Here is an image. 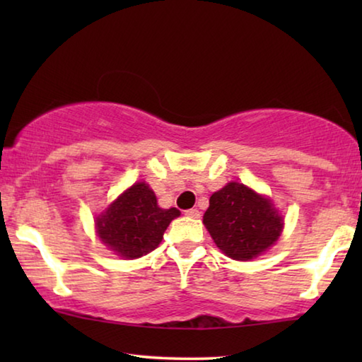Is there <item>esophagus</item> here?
I'll list each match as a JSON object with an SVG mask.
<instances>
[{"label": "esophagus", "mask_w": 362, "mask_h": 362, "mask_svg": "<svg viewBox=\"0 0 362 362\" xmlns=\"http://www.w3.org/2000/svg\"><path fill=\"white\" fill-rule=\"evenodd\" d=\"M185 216H188V217H192V218H199V216H201V212H199L198 209H188V211H185Z\"/></svg>", "instance_id": "34e87169"}]
</instances>
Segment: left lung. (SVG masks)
<instances>
[{"mask_svg":"<svg viewBox=\"0 0 362 362\" xmlns=\"http://www.w3.org/2000/svg\"><path fill=\"white\" fill-rule=\"evenodd\" d=\"M203 223L225 255L247 262L278 241L284 220L272 199L244 183L230 182L211 196Z\"/></svg>","mask_w":362,"mask_h":362,"instance_id":"8db88e82","label":"left lung"}]
</instances>
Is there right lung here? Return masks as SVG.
I'll use <instances>...</instances> for the list:
<instances>
[{
	"mask_svg": "<svg viewBox=\"0 0 362 362\" xmlns=\"http://www.w3.org/2000/svg\"><path fill=\"white\" fill-rule=\"evenodd\" d=\"M179 216L175 207L161 209L155 192L145 182H137L95 218V231L116 255L139 259L159 246L169 223Z\"/></svg>",
	"mask_w": 362,
	"mask_h": 362,
	"instance_id": "right-lung-1",
	"label": "right lung"
}]
</instances>
